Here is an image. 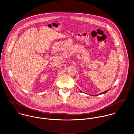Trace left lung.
Wrapping results in <instances>:
<instances>
[{"mask_svg": "<svg viewBox=\"0 0 134 134\" xmlns=\"http://www.w3.org/2000/svg\"><path fill=\"white\" fill-rule=\"evenodd\" d=\"M107 90V91H105V92H102V93H100V94H97V95H96V96H98V95H100V94H105V93H106L107 91H108V90Z\"/></svg>", "mask_w": 134, "mask_h": 134, "instance_id": "obj_1", "label": "left lung"}]
</instances>
